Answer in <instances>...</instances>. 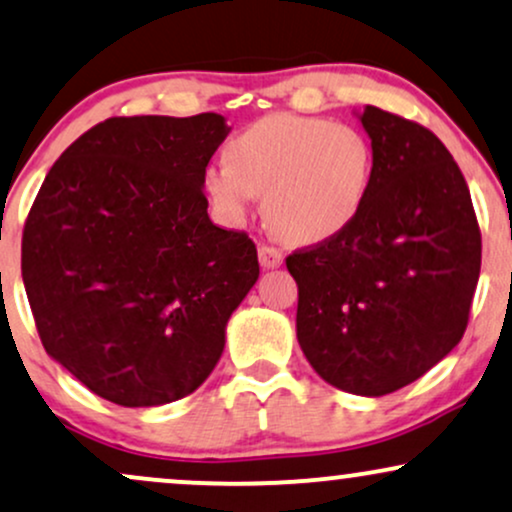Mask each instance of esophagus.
<instances>
[{
	"mask_svg": "<svg viewBox=\"0 0 512 512\" xmlns=\"http://www.w3.org/2000/svg\"><path fill=\"white\" fill-rule=\"evenodd\" d=\"M257 257H260V264L264 269H276L283 262V252L272 248V245H260L257 248Z\"/></svg>",
	"mask_w": 512,
	"mask_h": 512,
	"instance_id": "34e87169",
	"label": "esophagus"
}]
</instances>
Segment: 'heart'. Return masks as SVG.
Returning a JSON list of instances; mask_svg holds the SVG:
<instances>
[{"mask_svg": "<svg viewBox=\"0 0 512 512\" xmlns=\"http://www.w3.org/2000/svg\"><path fill=\"white\" fill-rule=\"evenodd\" d=\"M226 155L202 174L209 205L229 226H243L262 195L269 229L288 243H324L346 231L374 176L367 135L319 116H264L233 135Z\"/></svg>", "mask_w": 512, "mask_h": 512, "instance_id": "b5f03b06", "label": "heart"}]
</instances>
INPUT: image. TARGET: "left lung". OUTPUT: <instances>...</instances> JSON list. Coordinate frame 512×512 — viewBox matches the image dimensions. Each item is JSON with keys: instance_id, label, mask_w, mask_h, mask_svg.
Returning a JSON list of instances; mask_svg holds the SVG:
<instances>
[{"instance_id": "1", "label": "left lung", "mask_w": 512, "mask_h": 512, "mask_svg": "<svg viewBox=\"0 0 512 512\" xmlns=\"http://www.w3.org/2000/svg\"><path fill=\"white\" fill-rule=\"evenodd\" d=\"M374 150L362 212L293 252L295 334L326 384L377 398L420 379L465 334L482 267L470 190L432 131L384 109L355 112Z\"/></svg>"}]
</instances>
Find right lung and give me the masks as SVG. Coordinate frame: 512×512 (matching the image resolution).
Returning <instances> with one entry per match:
<instances>
[{"label":"right lung","instance_id":"right-lung-1","mask_svg":"<svg viewBox=\"0 0 512 512\" xmlns=\"http://www.w3.org/2000/svg\"><path fill=\"white\" fill-rule=\"evenodd\" d=\"M221 114L116 116L54 162L21 272L47 355L123 408L193 393L260 276L255 243L207 214L202 174Z\"/></svg>","mask_w":512,"mask_h":512}]
</instances>
